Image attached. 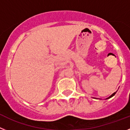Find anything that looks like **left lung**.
Returning a JSON list of instances; mask_svg holds the SVG:
<instances>
[{
  "mask_svg": "<svg viewBox=\"0 0 130 130\" xmlns=\"http://www.w3.org/2000/svg\"><path fill=\"white\" fill-rule=\"evenodd\" d=\"M116 92H117V91H116ZM116 92H115V93H113V94H111V96H109V97H108V98H107V99H110V98H111V97H112V96H114V95H115V93H116Z\"/></svg>",
  "mask_w": 130,
  "mask_h": 130,
  "instance_id": "left-lung-1",
  "label": "left lung"
}]
</instances>
